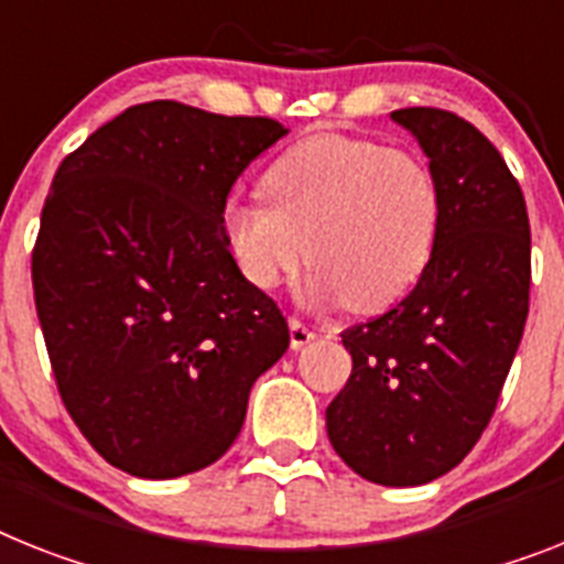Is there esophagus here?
Listing matches in <instances>:
<instances>
[{
	"label": "esophagus",
	"instance_id": "34e87169",
	"mask_svg": "<svg viewBox=\"0 0 564 564\" xmlns=\"http://www.w3.org/2000/svg\"><path fill=\"white\" fill-rule=\"evenodd\" d=\"M315 338H318V335L312 333V329L304 324V321H297V318L290 321V344H292V349H304L306 344H312V340H315Z\"/></svg>",
	"mask_w": 564,
	"mask_h": 564
}]
</instances>
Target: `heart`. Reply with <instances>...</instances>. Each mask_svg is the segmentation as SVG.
<instances>
[{"label":"heart","mask_w":564,"mask_h":564,"mask_svg":"<svg viewBox=\"0 0 564 564\" xmlns=\"http://www.w3.org/2000/svg\"><path fill=\"white\" fill-rule=\"evenodd\" d=\"M265 200H229L224 238L246 281L274 290L306 258V295L355 312L395 304L433 254L442 194L424 160L361 137L301 140L263 174Z\"/></svg>","instance_id":"heart-1"}]
</instances>
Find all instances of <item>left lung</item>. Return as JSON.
<instances>
[{"mask_svg": "<svg viewBox=\"0 0 564 564\" xmlns=\"http://www.w3.org/2000/svg\"><path fill=\"white\" fill-rule=\"evenodd\" d=\"M390 117L427 154L438 231L413 292L340 333L352 376L326 406V433L367 481L415 487L451 473L494 415L528 321L531 224L476 126L442 108Z\"/></svg>", "mask_w": 564, "mask_h": 564, "instance_id": "1", "label": "left lung"}]
</instances>
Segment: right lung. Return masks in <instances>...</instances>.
Here are the masks:
<instances>
[{
    "instance_id": "obj_1",
    "label": "right lung",
    "mask_w": 564,
    "mask_h": 564,
    "mask_svg": "<svg viewBox=\"0 0 564 564\" xmlns=\"http://www.w3.org/2000/svg\"><path fill=\"white\" fill-rule=\"evenodd\" d=\"M290 134L172 99L131 106L56 169L33 301L65 410L137 479L203 470L238 438L290 326L224 238L246 165Z\"/></svg>"
}]
</instances>
